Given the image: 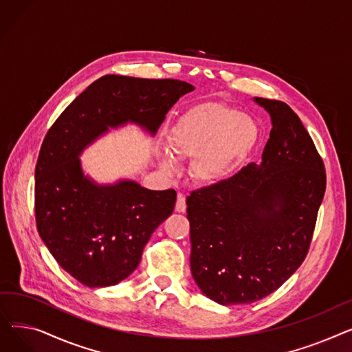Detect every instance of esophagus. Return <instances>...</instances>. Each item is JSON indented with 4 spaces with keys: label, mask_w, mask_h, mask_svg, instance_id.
Instances as JSON below:
<instances>
[{
    "label": "esophagus",
    "mask_w": 352,
    "mask_h": 352,
    "mask_svg": "<svg viewBox=\"0 0 352 352\" xmlns=\"http://www.w3.org/2000/svg\"><path fill=\"white\" fill-rule=\"evenodd\" d=\"M187 210V204H186V197H184V194H178L177 195V204H175V211L177 212H186Z\"/></svg>",
    "instance_id": "obj_1"
}]
</instances>
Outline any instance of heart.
<instances>
[{
    "label": "heart",
    "instance_id": "heart-1",
    "mask_svg": "<svg viewBox=\"0 0 352 352\" xmlns=\"http://www.w3.org/2000/svg\"><path fill=\"white\" fill-rule=\"evenodd\" d=\"M261 128L245 113L221 102H202L190 108L171 126L168 141L179 158H191V177L201 184L230 178L256 148ZM161 166L174 173L177 165L168 150L160 151Z\"/></svg>",
    "mask_w": 352,
    "mask_h": 352
}]
</instances>
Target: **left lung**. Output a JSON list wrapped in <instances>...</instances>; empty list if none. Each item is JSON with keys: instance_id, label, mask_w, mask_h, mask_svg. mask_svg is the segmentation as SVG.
Listing matches in <instances>:
<instances>
[{"instance_id": "left-lung-1", "label": "left lung", "mask_w": 352, "mask_h": 352, "mask_svg": "<svg viewBox=\"0 0 352 352\" xmlns=\"http://www.w3.org/2000/svg\"><path fill=\"white\" fill-rule=\"evenodd\" d=\"M271 117L261 162L187 198L191 272L221 305L251 304L280 288L305 260L324 198V162L298 116L255 97Z\"/></svg>"}]
</instances>
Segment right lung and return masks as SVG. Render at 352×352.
Returning <instances> with one entry per match:
<instances>
[{
    "label": "right lung",
    "instance_id": "add662e5",
    "mask_svg": "<svg viewBox=\"0 0 352 352\" xmlns=\"http://www.w3.org/2000/svg\"><path fill=\"white\" fill-rule=\"evenodd\" d=\"M192 89L178 80L104 76L50 128L35 166L36 230L55 261L81 284L109 287L131 275L151 234L173 214L177 192L133 179L98 184L84 174L80 155L109 128L135 124L154 137Z\"/></svg>",
    "mask_w": 352,
    "mask_h": 352
}]
</instances>
